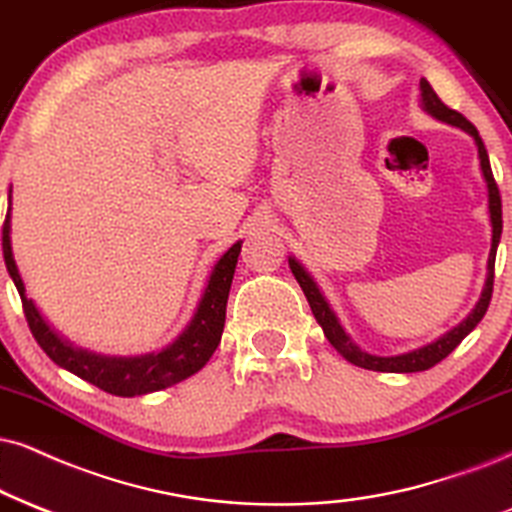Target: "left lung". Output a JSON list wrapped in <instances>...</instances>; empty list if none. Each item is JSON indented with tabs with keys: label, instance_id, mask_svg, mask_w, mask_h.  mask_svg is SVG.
Segmentation results:
<instances>
[{
	"label": "left lung",
	"instance_id": "obj_1",
	"mask_svg": "<svg viewBox=\"0 0 512 512\" xmlns=\"http://www.w3.org/2000/svg\"><path fill=\"white\" fill-rule=\"evenodd\" d=\"M420 106L422 111L430 113L432 118H437L441 123H449V125H456V128L465 130L468 135L475 140L477 144V156H479V168H482V178L487 182V197H489V220H491V251H489V261H487V282H484V289H482V296H479V301L475 304V308L468 313V318L463 320V323H458L453 330H449L446 334H441L439 339H434V342L420 346V349H413L408 353H399V356H372V353L363 351L361 346H358L353 339L346 334V330L339 323L337 313L332 311V306L327 304L325 294L320 292L318 282L313 280L311 273L301 266L299 261H296L294 256H289V268H292V273L296 277V282H299L301 289H304L308 304H311V311L315 315V320H318V325L323 327L327 342H330L334 349H337L346 361L358 365V368H365V370H377V372H422V370H430L437 365L439 361H444L449 353L456 349V346L463 342L468 334L475 330L479 320L484 318V313H487L489 308V301H491V292H494V263H496V249H498V242H501V232H503V218H501V194H498V187H496V180H494V173H491V166H489V154H487V147H484L482 137H479V132L475 125H472L468 118L463 116V113L453 111L446 106L441 99L437 97V92L432 90V85L427 82L425 78L420 80Z\"/></svg>",
	"mask_w": 512,
	"mask_h": 512
}]
</instances>
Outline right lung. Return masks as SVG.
Instances as JSON below:
<instances>
[{"instance_id": "add662e5", "label": "right lung", "mask_w": 512, "mask_h": 512, "mask_svg": "<svg viewBox=\"0 0 512 512\" xmlns=\"http://www.w3.org/2000/svg\"><path fill=\"white\" fill-rule=\"evenodd\" d=\"M2 251L4 263L9 270L11 280L21 294L25 320H28L30 332L42 346V351L61 368H66L73 375L82 377L85 382L94 387L109 391L113 396H142L173 387L194 372H199L218 349L220 337H223L225 327V306L227 294H230L232 277H235L237 258L242 251V242H235L211 270L208 285L201 294L197 311H194L189 325L182 334L166 349L142 353V356H104V353H94L80 346H73L68 339H63L54 330L42 313L37 311L35 301L28 299L25 285L18 273L14 261V251H11V189H9V213H6L2 227Z\"/></svg>"}]
</instances>
